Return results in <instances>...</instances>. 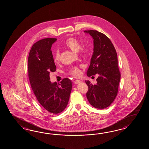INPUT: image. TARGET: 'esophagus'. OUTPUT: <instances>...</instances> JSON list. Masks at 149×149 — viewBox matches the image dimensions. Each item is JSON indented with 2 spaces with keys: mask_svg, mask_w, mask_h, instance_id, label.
Here are the masks:
<instances>
[{
  "mask_svg": "<svg viewBox=\"0 0 149 149\" xmlns=\"http://www.w3.org/2000/svg\"><path fill=\"white\" fill-rule=\"evenodd\" d=\"M81 82H82V81H81V80H75V81H74V84H79V83H81Z\"/></svg>",
  "mask_w": 149,
  "mask_h": 149,
  "instance_id": "esophagus-1",
  "label": "esophagus"
}]
</instances>
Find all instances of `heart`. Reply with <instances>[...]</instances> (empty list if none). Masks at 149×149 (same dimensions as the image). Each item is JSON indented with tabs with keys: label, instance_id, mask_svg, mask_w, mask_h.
Returning a JSON list of instances; mask_svg holds the SVG:
<instances>
[{
	"label": "heart",
	"instance_id": "b5f03b06",
	"mask_svg": "<svg viewBox=\"0 0 149 149\" xmlns=\"http://www.w3.org/2000/svg\"><path fill=\"white\" fill-rule=\"evenodd\" d=\"M65 46L69 48L75 53H78L81 48V44L79 40L74 38H70L65 40ZM60 54L59 51H56L54 53L55 61L58 62L60 60ZM81 70L77 67H73L69 69V74L73 76H79L81 74Z\"/></svg>",
	"mask_w": 149,
	"mask_h": 149
}]
</instances>
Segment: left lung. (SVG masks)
Masks as SVG:
<instances>
[{"label": "left lung", "instance_id": "left-lung-1", "mask_svg": "<svg viewBox=\"0 0 149 149\" xmlns=\"http://www.w3.org/2000/svg\"><path fill=\"white\" fill-rule=\"evenodd\" d=\"M94 39L93 54L87 75L90 77L97 74L96 84L86 81L89 89L87 97L89 103L97 109L108 107L117 95L120 74L117 55L111 41L104 34L97 31H84Z\"/></svg>", "mask_w": 149, "mask_h": 149}]
</instances>
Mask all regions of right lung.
<instances>
[{
	"instance_id": "add662e5",
	"label": "right lung",
	"mask_w": 149,
	"mask_h": 149,
	"mask_svg": "<svg viewBox=\"0 0 149 149\" xmlns=\"http://www.w3.org/2000/svg\"><path fill=\"white\" fill-rule=\"evenodd\" d=\"M55 38H46L33 45L28 58V70L31 87L37 100L48 113L63 111L69 101L72 81L65 78L58 84L51 82L49 73L56 70L51 51Z\"/></svg>"
}]
</instances>
